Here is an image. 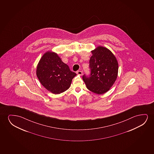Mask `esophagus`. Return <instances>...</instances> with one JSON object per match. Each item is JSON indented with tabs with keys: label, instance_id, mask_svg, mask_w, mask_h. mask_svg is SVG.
I'll list each match as a JSON object with an SVG mask.
<instances>
[{
	"label": "esophagus",
	"instance_id": "esophagus-1",
	"mask_svg": "<svg viewBox=\"0 0 154 154\" xmlns=\"http://www.w3.org/2000/svg\"><path fill=\"white\" fill-rule=\"evenodd\" d=\"M77 74L79 75H82V71L79 70V71H77Z\"/></svg>",
	"mask_w": 154,
	"mask_h": 154
}]
</instances>
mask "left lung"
Here are the masks:
<instances>
[{
    "label": "left lung",
    "instance_id": "left-lung-1",
    "mask_svg": "<svg viewBox=\"0 0 154 154\" xmlns=\"http://www.w3.org/2000/svg\"><path fill=\"white\" fill-rule=\"evenodd\" d=\"M91 52V75H84L82 79L89 91L101 95L107 92L115 82L118 76V61L112 51L105 47L99 46Z\"/></svg>",
    "mask_w": 154,
    "mask_h": 154
}]
</instances>
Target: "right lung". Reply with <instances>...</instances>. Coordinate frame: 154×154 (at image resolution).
I'll use <instances>...</instances> for the list:
<instances>
[{
	"mask_svg": "<svg viewBox=\"0 0 154 154\" xmlns=\"http://www.w3.org/2000/svg\"><path fill=\"white\" fill-rule=\"evenodd\" d=\"M36 75L47 90L54 94H59L69 88L76 74L70 70L57 53L48 51L38 63Z\"/></svg>",
	"mask_w": 154,
	"mask_h": 154,
	"instance_id": "add662e5",
	"label": "right lung"
}]
</instances>
